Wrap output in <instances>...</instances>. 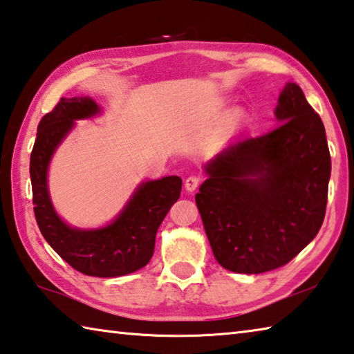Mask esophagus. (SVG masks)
<instances>
[{
	"label": "esophagus",
	"mask_w": 354,
	"mask_h": 354,
	"mask_svg": "<svg viewBox=\"0 0 354 354\" xmlns=\"http://www.w3.org/2000/svg\"><path fill=\"white\" fill-rule=\"evenodd\" d=\"M201 183V176L200 175H190L187 176V179H185V190L189 192H194L196 187H198Z\"/></svg>",
	"instance_id": "1"
}]
</instances>
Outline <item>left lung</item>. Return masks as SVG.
Wrapping results in <instances>:
<instances>
[{"mask_svg": "<svg viewBox=\"0 0 354 354\" xmlns=\"http://www.w3.org/2000/svg\"><path fill=\"white\" fill-rule=\"evenodd\" d=\"M274 113L279 127L209 160L195 195L215 259L236 273L286 266L325 218L331 156L322 118L293 82Z\"/></svg>", "mask_w": 354, "mask_h": 354, "instance_id": "1", "label": "left lung"}]
</instances>
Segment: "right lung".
Here are the masks:
<instances>
[{
	"label": "right lung",
	"instance_id": "add662e5",
	"mask_svg": "<svg viewBox=\"0 0 354 354\" xmlns=\"http://www.w3.org/2000/svg\"><path fill=\"white\" fill-rule=\"evenodd\" d=\"M98 106L91 98H61L40 120L29 162L32 205L41 236L75 270L87 277L113 278L145 267L154 253L156 232L181 194L183 179L165 176L142 184L109 226L73 230L57 217L46 187L48 164L73 120L92 117Z\"/></svg>",
	"mask_w": 354,
	"mask_h": 354
}]
</instances>
